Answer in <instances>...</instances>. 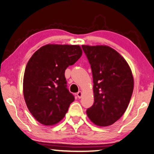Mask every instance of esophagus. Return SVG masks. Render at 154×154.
I'll use <instances>...</instances> for the list:
<instances>
[{
	"mask_svg": "<svg viewBox=\"0 0 154 154\" xmlns=\"http://www.w3.org/2000/svg\"><path fill=\"white\" fill-rule=\"evenodd\" d=\"M82 92H81V91H79V92L77 93V97H79V99H81V98L82 97Z\"/></svg>",
	"mask_w": 154,
	"mask_h": 154,
	"instance_id": "obj_1",
	"label": "esophagus"
}]
</instances>
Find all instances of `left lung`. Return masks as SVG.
Segmentation results:
<instances>
[{
  "label": "left lung",
  "instance_id": "1",
  "mask_svg": "<svg viewBox=\"0 0 154 154\" xmlns=\"http://www.w3.org/2000/svg\"><path fill=\"white\" fill-rule=\"evenodd\" d=\"M93 76L94 104L87 115L95 125H112L126 110L134 88L130 66L117 51L106 45H82Z\"/></svg>",
  "mask_w": 154,
  "mask_h": 154
}]
</instances>
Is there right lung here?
Returning <instances> with one entry per match:
<instances>
[{
    "label": "right lung",
    "instance_id": "obj_1",
    "mask_svg": "<svg viewBox=\"0 0 154 154\" xmlns=\"http://www.w3.org/2000/svg\"><path fill=\"white\" fill-rule=\"evenodd\" d=\"M82 53L79 45L48 44L28 60L23 75L24 99L31 114L43 125L59 123L74 101L66 88L64 72Z\"/></svg>",
    "mask_w": 154,
    "mask_h": 154
}]
</instances>
